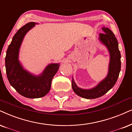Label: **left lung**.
Here are the masks:
<instances>
[{
	"label": "left lung",
	"instance_id": "obj_1",
	"mask_svg": "<svg viewBox=\"0 0 132 132\" xmlns=\"http://www.w3.org/2000/svg\"><path fill=\"white\" fill-rule=\"evenodd\" d=\"M103 33H100L99 39L102 44L108 49L110 54V62L108 65L107 76L96 86L91 89H82L75 83L74 78L72 79V88L78 96L87 99L100 97L113 87L117 81L121 71V54L118 47V42L112 31L108 28H102Z\"/></svg>",
	"mask_w": 132,
	"mask_h": 132
}]
</instances>
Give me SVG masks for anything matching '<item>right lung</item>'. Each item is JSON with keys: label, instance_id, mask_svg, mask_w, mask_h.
<instances>
[{"label": "right lung", "instance_id": "add662e5", "mask_svg": "<svg viewBox=\"0 0 132 132\" xmlns=\"http://www.w3.org/2000/svg\"><path fill=\"white\" fill-rule=\"evenodd\" d=\"M37 23L29 22L13 36L5 56L6 76L10 83L18 93L30 99L44 97L51 89L52 78L57 72L60 63H51L38 76L25 69L19 60V50L27 33Z\"/></svg>", "mask_w": 132, "mask_h": 132}]
</instances>
